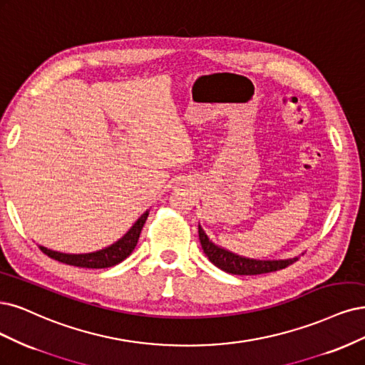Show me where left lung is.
<instances>
[{
	"mask_svg": "<svg viewBox=\"0 0 365 365\" xmlns=\"http://www.w3.org/2000/svg\"><path fill=\"white\" fill-rule=\"evenodd\" d=\"M199 231V240L200 245H202V249L208 259L215 264L216 267L222 269L226 273H232V274H261V273H270L281 270L290 266L294 261L299 258H290V259H269V261H262V259H249L240 255H235L230 250H225L215 243L210 242V238L204 232V230L200 228V225L197 226Z\"/></svg>",
	"mask_w": 365,
	"mask_h": 365,
	"instance_id": "8db88e82",
	"label": "left lung"
}]
</instances>
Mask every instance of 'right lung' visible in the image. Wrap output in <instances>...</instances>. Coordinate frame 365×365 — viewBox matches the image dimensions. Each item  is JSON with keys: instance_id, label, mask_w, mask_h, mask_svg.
Listing matches in <instances>:
<instances>
[{"instance_id": "obj_1", "label": "right lung", "mask_w": 365, "mask_h": 365, "mask_svg": "<svg viewBox=\"0 0 365 365\" xmlns=\"http://www.w3.org/2000/svg\"><path fill=\"white\" fill-rule=\"evenodd\" d=\"M149 212L146 211L145 215L137 220L133 228L125 234L119 242L115 245H111L110 247H106L103 250H98V252L92 254H80V255H71V254H60L56 252V250H49L43 246H39L42 252L48 255L49 258H53L56 261L69 264V266H77V267H86V269H107L113 267L123 261L127 257L131 255L134 250L137 242H139V237L142 232L143 225L148 219Z\"/></svg>"}]
</instances>
